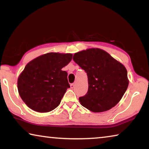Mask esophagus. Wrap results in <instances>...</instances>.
<instances>
[{
  "instance_id": "obj_1",
  "label": "esophagus",
  "mask_w": 149,
  "mask_h": 149,
  "mask_svg": "<svg viewBox=\"0 0 149 149\" xmlns=\"http://www.w3.org/2000/svg\"><path fill=\"white\" fill-rule=\"evenodd\" d=\"M70 87H71L72 89H74V88L75 87V84H72L71 85H70Z\"/></svg>"
}]
</instances>
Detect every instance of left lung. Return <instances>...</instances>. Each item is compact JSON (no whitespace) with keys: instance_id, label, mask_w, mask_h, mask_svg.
<instances>
[{"instance_id":"8db88e82","label":"left lung","mask_w":149,"mask_h":149,"mask_svg":"<svg viewBox=\"0 0 149 149\" xmlns=\"http://www.w3.org/2000/svg\"><path fill=\"white\" fill-rule=\"evenodd\" d=\"M73 60L85 70L88 78V91L79 98L81 104L94 112H104L115 107L129 85L124 65L97 48L75 53Z\"/></svg>"}]
</instances>
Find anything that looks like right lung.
I'll return each instance as SVG.
<instances>
[{
  "instance_id": "obj_1",
  "label": "right lung",
  "mask_w": 149,
  "mask_h": 149,
  "mask_svg": "<svg viewBox=\"0 0 149 149\" xmlns=\"http://www.w3.org/2000/svg\"><path fill=\"white\" fill-rule=\"evenodd\" d=\"M72 59L70 53L49 52L31 60L17 79L20 97L31 109L48 112L60 104L68 88V73L62 68Z\"/></svg>"
}]
</instances>
